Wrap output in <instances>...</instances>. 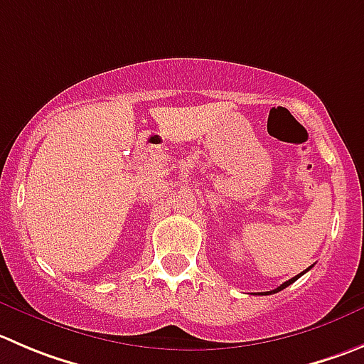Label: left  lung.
<instances>
[{"mask_svg": "<svg viewBox=\"0 0 364 364\" xmlns=\"http://www.w3.org/2000/svg\"><path fill=\"white\" fill-rule=\"evenodd\" d=\"M307 269H311V266H309V268H307ZM307 269H306V272H307ZM306 272L299 273V275H295V277H293V279L286 280V282H284V284H280L279 288H275V289H273V291H266V293H261V295H272V293H279V291H282V289H284V288H288L289 284H293V282H295V280H296V279H300V277H302V275H304V273H306Z\"/></svg>", "mask_w": 364, "mask_h": 364, "instance_id": "left-lung-1", "label": "left lung"}]
</instances>
